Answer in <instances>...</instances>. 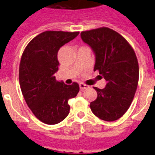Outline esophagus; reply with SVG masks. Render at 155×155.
Listing matches in <instances>:
<instances>
[{
	"mask_svg": "<svg viewBox=\"0 0 155 155\" xmlns=\"http://www.w3.org/2000/svg\"><path fill=\"white\" fill-rule=\"evenodd\" d=\"M79 86H80V89L81 90V91L82 90L87 89V88H88V87H89L88 85H87V84H83V83H80Z\"/></svg>",
	"mask_w": 155,
	"mask_h": 155,
	"instance_id": "esophagus-1",
	"label": "esophagus"
}]
</instances>
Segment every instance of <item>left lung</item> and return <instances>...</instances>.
Here are the masks:
<instances>
[{
    "mask_svg": "<svg viewBox=\"0 0 155 155\" xmlns=\"http://www.w3.org/2000/svg\"><path fill=\"white\" fill-rule=\"evenodd\" d=\"M81 37L95 54L94 71L107 81L103 89L94 87L98 97L90 108L101 120H119L130 106L137 87L139 65L135 52L123 35L107 27L83 31Z\"/></svg>",
    "mask_w": 155,
    "mask_h": 155,
    "instance_id": "left-lung-1",
    "label": "left lung"
}]
</instances>
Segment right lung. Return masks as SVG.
<instances>
[{
	"mask_svg": "<svg viewBox=\"0 0 155 155\" xmlns=\"http://www.w3.org/2000/svg\"><path fill=\"white\" fill-rule=\"evenodd\" d=\"M79 31H46L25 48L19 65V84L27 105L35 116L49 125L61 123L68 116V99L78 93L79 84L56 80L60 66L59 49L74 39Z\"/></svg>",
	"mask_w": 155,
	"mask_h": 155,
	"instance_id": "add662e5",
	"label": "right lung"
}]
</instances>
